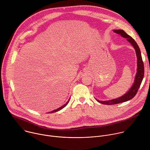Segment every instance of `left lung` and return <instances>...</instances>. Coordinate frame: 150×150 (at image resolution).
I'll return each instance as SVG.
<instances>
[{
  "label": "left lung",
  "instance_id": "1",
  "mask_svg": "<svg viewBox=\"0 0 150 150\" xmlns=\"http://www.w3.org/2000/svg\"><path fill=\"white\" fill-rule=\"evenodd\" d=\"M113 32L117 34L121 35L124 38H127L128 41H129L134 47L135 50L136 55L137 58V67H137V72L135 76L134 83L132 86L128 91V92H127V93H126L124 96L116 99L106 100V101H100L96 99V100L100 103L108 105H115L119 103L125 102L132 99L136 95L138 91V88H139L140 85L142 83V81L144 78V63L142 62L141 51L135 41L131 36L128 35L124 31H123V30H121V29L113 30Z\"/></svg>",
  "mask_w": 150,
  "mask_h": 150
}]
</instances>
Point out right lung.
I'll return each instance as SVG.
<instances>
[{"label": "right lung", "mask_w": 150, "mask_h": 150, "mask_svg": "<svg viewBox=\"0 0 150 150\" xmlns=\"http://www.w3.org/2000/svg\"><path fill=\"white\" fill-rule=\"evenodd\" d=\"M69 100H70V99H69ZM69 100L67 101V102L65 104V105H64L63 106H61L60 108H58V109H57L56 110H52V111H51V112H48V113H54V112H57V111H58V110H60L61 109H62L63 108H64L65 106H67V105L68 104V103L69 102Z\"/></svg>", "instance_id": "obj_1"}]
</instances>
